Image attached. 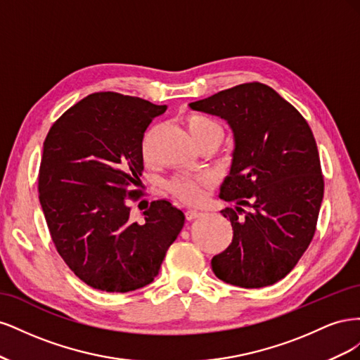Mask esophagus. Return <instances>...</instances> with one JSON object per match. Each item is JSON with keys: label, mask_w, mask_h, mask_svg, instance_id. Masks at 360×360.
I'll return each instance as SVG.
<instances>
[{"label": "esophagus", "mask_w": 360, "mask_h": 360, "mask_svg": "<svg viewBox=\"0 0 360 360\" xmlns=\"http://www.w3.org/2000/svg\"><path fill=\"white\" fill-rule=\"evenodd\" d=\"M204 213L201 212V210H197V209H189L188 212H186V217L189 221H192V219H197V217H200V216H202Z\"/></svg>", "instance_id": "1"}]
</instances>
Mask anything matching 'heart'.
I'll use <instances>...</instances> for the list:
<instances>
[{
    "label": "heart",
    "mask_w": 360,
    "mask_h": 360,
    "mask_svg": "<svg viewBox=\"0 0 360 360\" xmlns=\"http://www.w3.org/2000/svg\"><path fill=\"white\" fill-rule=\"evenodd\" d=\"M186 126L197 146L213 143L221 144L224 138L222 124L205 114H191L186 117ZM213 179L209 174H198V176H177L167 183V189L171 195L183 202L195 204L200 202L204 197V189L210 188Z\"/></svg>",
    "instance_id": "obj_1"
}]
</instances>
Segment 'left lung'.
<instances>
[{"instance_id": "obj_1", "label": "left lung", "mask_w": 360, "mask_h": 360, "mask_svg": "<svg viewBox=\"0 0 360 360\" xmlns=\"http://www.w3.org/2000/svg\"><path fill=\"white\" fill-rule=\"evenodd\" d=\"M189 106L226 120L234 134L231 169L219 195L237 204L221 212L231 222L233 242L213 257L214 275L242 288L274 285L297 264L317 226L324 180L312 130L296 108L261 82ZM243 205L255 210L246 212Z\"/></svg>"}]
</instances>
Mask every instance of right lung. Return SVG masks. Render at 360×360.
<instances>
[{
    "label": "right lung",
    "instance_id": "add662e5",
    "mask_svg": "<svg viewBox=\"0 0 360 360\" xmlns=\"http://www.w3.org/2000/svg\"><path fill=\"white\" fill-rule=\"evenodd\" d=\"M167 111L139 97L93 93L52 124L43 143L39 200L60 257L86 285L127 292L158 276L184 214L151 201L144 222L130 221L129 201L144 171L143 139Z\"/></svg>",
    "mask_w": 360,
    "mask_h": 360
}]
</instances>
